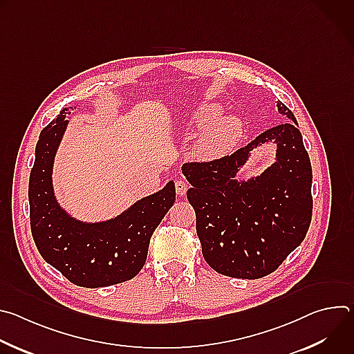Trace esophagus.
I'll return each instance as SVG.
<instances>
[{
    "label": "esophagus",
    "instance_id": "esophagus-1",
    "mask_svg": "<svg viewBox=\"0 0 354 354\" xmlns=\"http://www.w3.org/2000/svg\"><path fill=\"white\" fill-rule=\"evenodd\" d=\"M175 189H176L178 196H183L186 193V190H187V183L185 180H182V179H176Z\"/></svg>",
    "mask_w": 354,
    "mask_h": 354
}]
</instances>
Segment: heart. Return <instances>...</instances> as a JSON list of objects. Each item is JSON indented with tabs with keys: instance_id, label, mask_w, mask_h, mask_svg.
Masks as SVG:
<instances>
[{
	"instance_id": "obj_1",
	"label": "heart",
	"mask_w": 354,
	"mask_h": 354,
	"mask_svg": "<svg viewBox=\"0 0 354 354\" xmlns=\"http://www.w3.org/2000/svg\"><path fill=\"white\" fill-rule=\"evenodd\" d=\"M220 104H203L187 118L183 129L197 134L192 145V154L198 161H217L225 157L242 138L245 126L236 115H223Z\"/></svg>"
}]
</instances>
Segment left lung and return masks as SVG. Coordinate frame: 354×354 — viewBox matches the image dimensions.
Returning a JSON list of instances; mask_svg holds the SVG:
<instances>
[{"label": "left lung", "instance_id": "8db88e82", "mask_svg": "<svg viewBox=\"0 0 354 354\" xmlns=\"http://www.w3.org/2000/svg\"><path fill=\"white\" fill-rule=\"evenodd\" d=\"M284 123L234 154L182 167L192 187L187 200L205 261L217 273L261 279L274 272L307 235L313 214V169L292 112L280 100ZM272 142L275 162L248 180L237 172L251 151Z\"/></svg>", "mask_w": 354, "mask_h": 354}]
</instances>
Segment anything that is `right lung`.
<instances>
[{"instance_id": "1", "label": "right lung", "mask_w": 354, "mask_h": 354, "mask_svg": "<svg viewBox=\"0 0 354 354\" xmlns=\"http://www.w3.org/2000/svg\"><path fill=\"white\" fill-rule=\"evenodd\" d=\"M73 106L40 133L29 176L30 230L43 259L71 283L97 288L127 281L142 269L149 239L175 203V183L141 197L118 216L82 221L63 209L53 187L57 149L68 126Z\"/></svg>"}]
</instances>
